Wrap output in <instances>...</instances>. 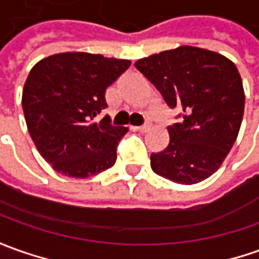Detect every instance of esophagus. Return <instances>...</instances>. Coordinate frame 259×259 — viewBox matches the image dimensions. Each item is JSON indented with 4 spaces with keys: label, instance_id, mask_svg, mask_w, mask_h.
Segmentation results:
<instances>
[{
    "label": "esophagus",
    "instance_id": "esophagus-1",
    "mask_svg": "<svg viewBox=\"0 0 259 259\" xmlns=\"http://www.w3.org/2000/svg\"><path fill=\"white\" fill-rule=\"evenodd\" d=\"M149 129H150V124H143V126H136L135 127V130L140 132V133H144V132H147Z\"/></svg>",
    "mask_w": 259,
    "mask_h": 259
}]
</instances>
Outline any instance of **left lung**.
I'll return each mask as SVG.
<instances>
[{
	"instance_id": "1",
	"label": "left lung",
	"mask_w": 259,
	"mask_h": 259,
	"mask_svg": "<svg viewBox=\"0 0 259 259\" xmlns=\"http://www.w3.org/2000/svg\"><path fill=\"white\" fill-rule=\"evenodd\" d=\"M137 69L170 107L183 109V123L167 127L170 142L152 153L156 174L196 184L221 167L240 132L245 93L233 61L204 48L181 45L139 59Z\"/></svg>"
}]
</instances>
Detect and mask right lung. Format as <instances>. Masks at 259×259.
<instances>
[{"mask_svg":"<svg viewBox=\"0 0 259 259\" xmlns=\"http://www.w3.org/2000/svg\"><path fill=\"white\" fill-rule=\"evenodd\" d=\"M127 59L62 52L33 65L22 91L26 127L38 152L58 173L86 179L115 164L127 127L109 117L95 120L109 86L130 66Z\"/></svg>","mask_w":259,"mask_h":259,"instance_id":"add662e5","label":"right lung"}]
</instances>
